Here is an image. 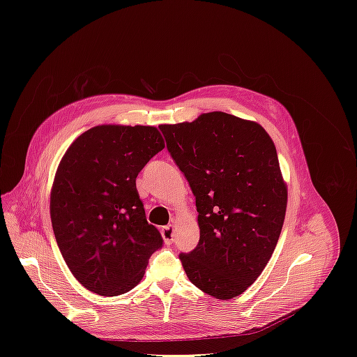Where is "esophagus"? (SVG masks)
<instances>
[{"mask_svg":"<svg viewBox=\"0 0 357 357\" xmlns=\"http://www.w3.org/2000/svg\"><path fill=\"white\" fill-rule=\"evenodd\" d=\"M174 232H176V229H174V226H172V225H168V226H165L164 229H162V236H164L165 244L172 243V240H174Z\"/></svg>","mask_w":357,"mask_h":357,"instance_id":"1","label":"esophagus"}]
</instances>
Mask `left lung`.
I'll use <instances>...</instances> for the list:
<instances>
[{"label": "left lung", "mask_w": 357, "mask_h": 357, "mask_svg": "<svg viewBox=\"0 0 357 357\" xmlns=\"http://www.w3.org/2000/svg\"><path fill=\"white\" fill-rule=\"evenodd\" d=\"M159 129L197 202L199 243L178 256L186 275L214 298L238 296L264 271L284 222L287 189L273 139L223 112Z\"/></svg>", "instance_id": "1"}]
</instances>
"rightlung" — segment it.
<instances>
[{
	"label": "right lung",
	"mask_w": 357,
	"mask_h": 357,
	"mask_svg": "<svg viewBox=\"0 0 357 357\" xmlns=\"http://www.w3.org/2000/svg\"><path fill=\"white\" fill-rule=\"evenodd\" d=\"M164 147L155 126L101 125L83 132L61 160L50 195L53 232L70 271L93 294L134 289L164 245L135 186Z\"/></svg>",
	"instance_id": "obj_1"
}]
</instances>
